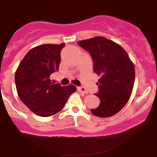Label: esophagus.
<instances>
[{"label":"esophagus","mask_w":157,"mask_h":157,"mask_svg":"<svg viewBox=\"0 0 157 157\" xmlns=\"http://www.w3.org/2000/svg\"><path fill=\"white\" fill-rule=\"evenodd\" d=\"M77 89H78V91L81 93H83V94H87L88 93V91L86 89H85L83 86H80V87L77 88Z\"/></svg>","instance_id":"1"}]
</instances>
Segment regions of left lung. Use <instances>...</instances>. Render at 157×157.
Listing matches in <instances>:
<instances>
[{
	"label": "left lung",
	"instance_id": "1",
	"mask_svg": "<svg viewBox=\"0 0 157 157\" xmlns=\"http://www.w3.org/2000/svg\"><path fill=\"white\" fill-rule=\"evenodd\" d=\"M91 55L93 69L100 78L97 85L100 105L91 109L99 117H109L121 110L130 98L135 79V69L127 52L120 45L103 37L77 42Z\"/></svg>",
	"mask_w": 157,
	"mask_h": 157
}]
</instances>
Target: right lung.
<instances>
[{"instance_id": "obj_1", "label": "right lung", "mask_w": 157, "mask_h": 157, "mask_svg": "<svg viewBox=\"0 0 157 157\" xmlns=\"http://www.w3.org/2000/svg\"><path fill=\"white\" fill-rule=\"evenodd\" d=\"M64 46L65 44H43L32 48L15 72V86L20 99L38 116L45 117L58 113L76 91L73 85L62 86L50 80L52 74L59 70L60 52Z\"/></svg>"}]
</instances>
